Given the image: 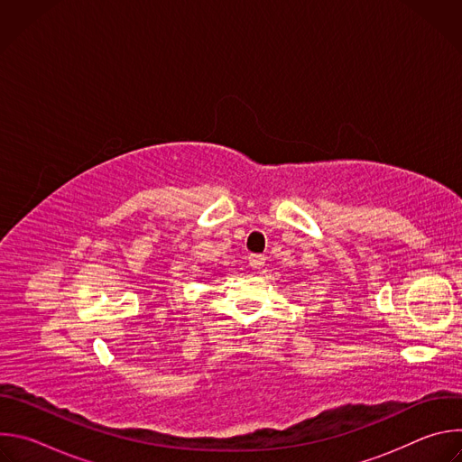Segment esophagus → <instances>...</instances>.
Here are the masks:
<instances>
[{"label": "esophagus", "instance_id": "esophagus-1", "mask_svg": "<svg viewBox=\"0 0 462 462\" xmlns=\"http://www.w3.org/2000/svg\"><path fill=\"white\" fill-rule=\"evenodd\" d=\"M248 265H250L252 269L265 267V255H263V254H250V255H248Z\"/></svg>", "mask_w": 462, "mask_h": 462}]
</instances>
